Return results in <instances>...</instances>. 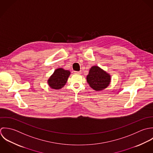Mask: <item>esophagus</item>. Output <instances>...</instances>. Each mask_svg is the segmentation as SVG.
Returning <instances> with one entry per match:
<instances>
[{"label":"esophagus","instance_id":"esophagus-1","mask_svg":"<svg viewBox=\"0 0 153 153\" xmlns=\"http://www.w3.org/2000/svg\"><path fill=\"white\" fill-rule=\"evenodd\" d=\"M81 71H74V73L75 74H81Z\"/></svg>","mask_w":153,"mask_h":153}]
</instances>
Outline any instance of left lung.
Here are the masks:
<instances>
[{"label":"left lung","instance_id":"left-lung-1","mask_svg":"<svg viewBox=\"0 0 153 153\" xmlns=\"http://www.w3.org/2000/svg\"><path fill=\"white\" fill-rule=\"evenodd\" d=\"M88 83L96 91H101L107 88L111 81V75L97 65L90 68L86 77Z\"/></svg>","mask_w":153,"mask_h":153}]
</instances>
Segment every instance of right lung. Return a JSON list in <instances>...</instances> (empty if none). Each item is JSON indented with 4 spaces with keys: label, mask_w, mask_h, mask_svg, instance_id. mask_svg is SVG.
Segmentation results:
<instances>
[{
    "label": "right lung",
    "mask_w": 153,
    "mask_h": 153,
    "mask_svg": "<svg viewBox=\"0 0 153 153\" xmlns=\"http://www.w3.org/2000/svg\"><path fill=\"white\" fill-rule=\"evenodd\" d=\"M70 75V71L68 70L62 68L56 69L47 80L49 87L53 89H61L66 84Z\"/></svg>",
    "instance_id": "add662e5"
}]
</instances>
